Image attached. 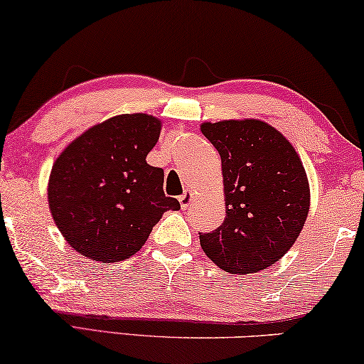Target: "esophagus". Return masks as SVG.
I'll use <instances>...</instances> for the list:
<instances>
[{"label":"esophagus","instance_id":"1","mask_svg":"<svg viewBox=\"0 0 364 364\" xmlns=\"http://www.w3.org/2000/svg\"><path fill=\"white\" fill-rule=\"evenodd\" d=\"M191 200H192L191 193H187V192H183L182 196L178 197V202H181V207H182V208H187L188 203H191Z\"/></svg>","mask_w":364,"mask_h":364}]
</instances>
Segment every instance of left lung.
I'll list each match as a JSON object with an SVG mask.
<instances>
[{
	"label": "left lung",
	"instance_id": "8db88e82",
	"mask_svg": "<svg viewBox=\"0 0 364 364\" xmlns=\"http://www.w3.org/2000/svg\"><path fill=\"white\" fill-rule=\"evenodd\" d=\"M200 131L222 159L225 220L200 233L217 267L247 275L272 267L296 242L308 210L310 183L291 142L260 119L203 122Z\"/></svg>",
	"mask_w": 364,
	"mask_h": 364
}]
</instances>
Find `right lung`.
Masks as SVG:
<instances>
[{
  "label": "right lung",
  "instance_id": "add662e5",
  "mask_svg": "<svg viewBox=\"0 0 364 364\" xmlns=\"http://www.w3.org/2000/svg\"><path fill=\"white\" fill-rule=\"evenodd\" d=\"M161 119L121 114L89 127L53 164L48 203L53 220L81 255L114 263L136 255L177 198L164 193V171L146 157L159 141Z\"/></svg>",
  "mask_w": 364,
  "mask_h": 364
}]
</instances>
